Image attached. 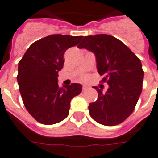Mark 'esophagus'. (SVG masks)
<instances>
[{"label":"esophagus","mask_w":158,"mask_h":158,"mask_svg":"<svg viewBox=\"0 0 158 158\" xmlns=\"http://www.w3.org/2000/svg\"><path fill=\"white\" fill-rule=\"evenodd\" d=\"M87 89H88V87L86 85H83V87H82V90H83V91H85Z\"/></svg>","instance_id":"obj_1"}]
</instances>
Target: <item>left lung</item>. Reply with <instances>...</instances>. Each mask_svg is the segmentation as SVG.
<instances>
[{
    "instance_id": "8db88e82",
    "label": "left lung",
    "mask_w": 158,
    "mask_h": 158,
    "mask_svg": "<svg viewBox=\"0 0 158 158\" xmlns=\"http://www.w3.org/2000/svg\"><path fill=\"white\" fill-rule=\"evenodd\" d=\"M77 47L95 54L98 73L109 85L106 93L94 87L98 98L89 106L90 116L107 126L121 123L133 113L142 90L141 60L123 42L110 35L86 36Z\"/></svg>"
}]
</instances>
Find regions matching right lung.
<instances>
[{
	"label": "right lung",
	"mask_w": 158,
	"mask_h": 158,
	"mask_svg": "<svg viewBox=\"0 0 158 158\" xmlns=\"http://www.w3.org/2000/svg\"><path fill=\"white\" fill-rule=\"evenodd\" d=\"M82 36L53 34L35 41L18 63L19 90L30 115L44 125L63 121L69 113L70 102L81 94L82 85L58 86V72L64 54L80 42Z\"/></svg>",
	"instance_id": "right-lung-1"
}]
</instances>
